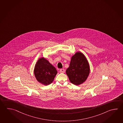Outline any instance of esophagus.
Listing matches in <instances>:
<instances>
[{
    "label": "esophagus",
    "mask_w": 123,
    "mask_h": 123,
    "mask_svg": "<svg viewBox=\"0 0 123 123\" xmlns=\"http://www.w3.org/2000/svg\"><path fill=\"white\" fill-rule=\"evenodd\" d=\"M65 72V70L64 69H61L60 70V73H64Z\"/></svg>",
    "instance_id": "1"
}]
</instances>
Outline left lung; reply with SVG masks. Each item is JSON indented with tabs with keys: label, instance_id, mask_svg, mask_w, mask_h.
Here are the masks:
<instances>
[{
	"label": "left lung",
	"instance_id": "obj_1",
	"mask_svg": "<svg viewBox=\"0 0 123 123\" xmlns=\"http://www.w3.org/2000/svg\"><path fill=\"white\" fill-rule=\"evenodd\" d=\"M90 70L89 64L86 56L82 53L77 52L71 58L69 67L66 72L71 83L79 85L87 80Z\"/></svg>",
	"mask_w": 123,
	"mask_h": 123
}]
</instances>
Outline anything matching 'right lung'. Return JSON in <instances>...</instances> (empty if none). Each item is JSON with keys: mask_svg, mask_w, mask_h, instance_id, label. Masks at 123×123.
Listing matches in <instances>:
<instances>
[{"mask_svg": "<svg viewBox=\"0 0 123 123\" xmlns=\"http://www.w3.org/2000/svg\"><path fill=\"white\" fill-rule=\"evenodd\" d=\"M34 73L38 82L47 85L53 82L57 71L47 60L43 57L39 58L36 63Z\"/></svg>", "mask_w": 123, "mask_h": 123, "instance_id": "right-lung-1", "label": "right lung"}]
</instances>
